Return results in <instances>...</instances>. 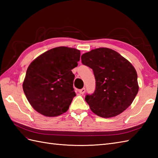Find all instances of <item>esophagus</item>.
I'll list each match as a JSON object with an SVG mask.
<instances>
[{"mask_svg":"<svg viewBox=\"0 0 158 158\" xmlns=\"http://www.w3.org/2000/svg\"><path fill=\"white\" fill-rule=\"evenodd\" d=\"M79 92L80 94H84L85 92V88H82L81 89H79Z\"/></svg>","mask_w":158,"mask_h":158,"instance_id":"1","label":"esophagus"}]
</instances>
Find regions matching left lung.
<instances>
[{
  "label": "left lung",
  "instance_id": "left-lung-1",
  "mask_svg": "<svg viewBox=\"0 0 158 158\" xmlns=\"http://www.w3.org/2000/svg\"><path fill=\"white\" fill-rule=\"evenodd\" d=\"M83 64L93 70L96 89L85 100L96 115H118L128 107L139 92L137 73L129 61L109 48L93 49L81 56Z\"/></svg>",
  "mask_w": 158,
  "mask_h": 158
}]
</instances>
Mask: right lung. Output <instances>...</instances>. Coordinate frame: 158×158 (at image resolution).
<instances>
[{
	"label": "right lung",
	"mask_w": 158,
	"mask_h": 158,
	"mask_svg": "<svg viewBox=\"0 0 158 158\" xmlns=\"http://www.w3.org/2000/svg\"><path fill=\"white\" fill-rule=\"evenodd\" d=\"M80 55L78 49L58 47L43 53L29 65L23 89L36 111L55 117L68 110L76 96L71 70L78 65Z\"/></svg>",
	"instance_id": "add662e5"
}]
</instances>
